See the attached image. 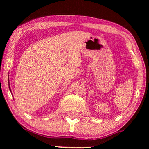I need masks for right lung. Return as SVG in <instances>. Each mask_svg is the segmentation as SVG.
<instances>
[{
	"label": "right lung",
	"mask_w": 149,
	"mask_h": 149,
	"mask_svg": "<svg viewBox=\"0 0 149 149\" xmlns=\"http://www.w3.org/2000/svg\"><path fill=\"white\" fill-rule=\"evenodd\" d=\"M9 88H10V86H9ZM10 90H11V89H10Z\"/></svg>",
	"instance_id": "right-lung-1"
}]
</instances>
